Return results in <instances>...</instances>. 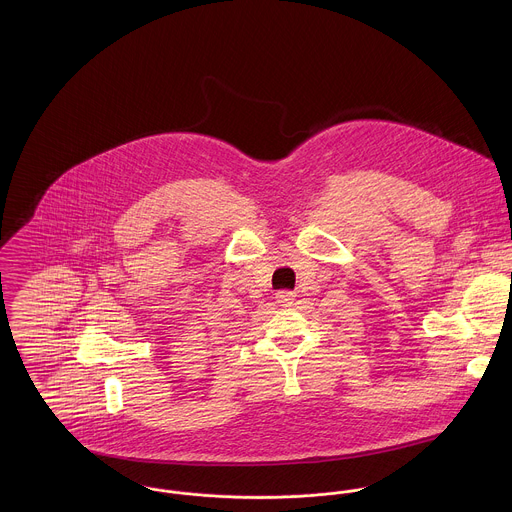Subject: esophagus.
Returning a JSON list of instances; mask_svg holds the SVG:
<instances>
[{
    "mask_svg": "<svg viewBox=\"0 0 512 512\" xmlns=\"http://www.w3.org/2000/svg\"><path fill=\"white\" fill-rule=\"evenodd\" d=\"M276 300H278V304H280V306H292V302H294V294H292V292H288V290H282V292H278V294H276Z\"/></svg>",
    "mask_w": 512,
    "mask_h": 512,
    "instance_id": "34e87169",
    "label": "esophagus"
}]
</instances>
